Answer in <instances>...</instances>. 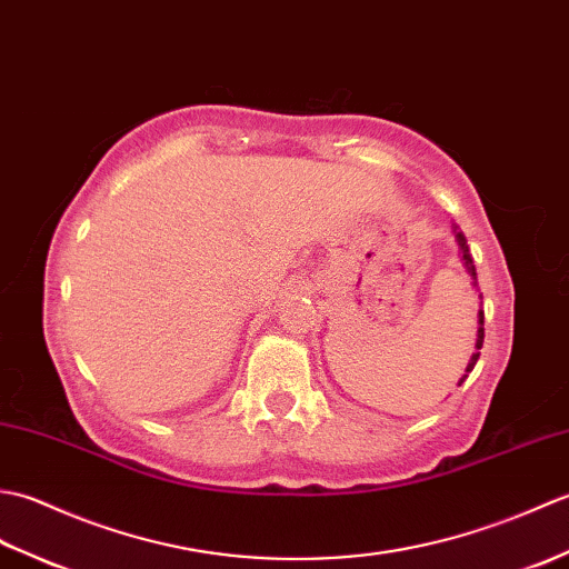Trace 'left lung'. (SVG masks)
Masks as SVG:
<instances>
[{
	"mask_svg": "<svg viewBox=\"0 0 569 569\" xmlns=\"http://www.w3.org/2000/svg\"><path fill=\"white\" fill-rule=\"evenodd\" d=\"M452 232H455V239H457V244H459V253H462V263L467 266V271H469V276H471V286L477 288V269H475V259H471V253H469L467 237H465L462 232H459L457 227H452ZM479 298H481V296H479ZM481 345H485V310H479V328H477V352L471 355L469 365H467V369H465V377L459 379V383H457V386H462V383H465V379L469 377V371L475 369L477 359H479V349H481Z\"/></svg>",
	"mask_w": 569,
	"mask_h": 569,
	"instance_id": "obj_1",
	"label": "left lung"
}]
</instances>
